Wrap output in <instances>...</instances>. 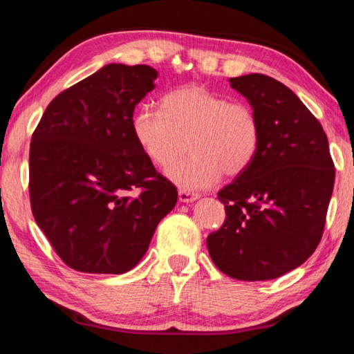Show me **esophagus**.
Masks as SVG:
<instances>
[{
    "instance_id": "obj_1",
    "label": "esophagus",
    "mask_w": 354,
    "mask_h": 354,
    "mask_svg": "<svg viewBox=\"0 0 354 354\" xmlns=\"http://www.w3.org/2000/svg\"><path fill=\"white\" fill-rule=\"evenodd\" d=\"M178 199H180V202H193L196 199H199V194L197 193H193V191L189 189H185V188H180L178 189Z\"/></svg>"
}]
</instances>
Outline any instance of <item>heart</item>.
<instances>
[{"label":"heart","mask_w":354,"mask_h":354,"mask_svg":"<svg viewBox=\"0 0 354 354\" xmlns=\"http://www.w3.org/2000/svg\"><path fill=\"white\" fill-rule=\"evenodd\" d=\"M132 126L142 152L160 167L190 149L188 160L166 171L171 180L189 189L212 187L222 174H243L257 158L263 138L261 121L250 104L201 85L166 93L160 110L142 105Z\"/></svg>","instance_id":"obj_1"}]
</instances>
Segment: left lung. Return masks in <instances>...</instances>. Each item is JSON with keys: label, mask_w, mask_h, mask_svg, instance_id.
Returning a JSON list of instances; mask_svg holds the SVG:
<instances>
[{"label": "left lung", "mask_w": 354, "mask_h": 354, "mask_svg": "<svg viewBox=\"0 0 354 354\" xmlns=\"http://www.w3.org/2000/svg\"><path fill=\"white\" fill-rule=\"evenodd\" d=\"M230 82L255 109L263 138L253 163L218 193L227 218L207 247L228 277L274 280L317 249L336 171L324 127L292 90L258 73Z\"/></svg>", "instance_id": "1"}]
</instances>
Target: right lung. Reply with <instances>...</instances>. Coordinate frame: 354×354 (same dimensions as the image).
<instances>
[{
	"label": "right lung",
	"mask_w": 354,
	"mask_h": 354,
	"mask_svg": "<svg viewBox=\"0 0 354 354\" xmlns=\"http://www.w3.org/2000/svg\"><path fill=\"white\" fill-rule=\"evenodd\" d=\"M147 65L110 64L55 96L29 149L37 225L68 268L124 274L145 255L177 188L133 135V110L153 90Z\"/></svg>",
	"instance_id": "obj_1"
}]
</instances>
